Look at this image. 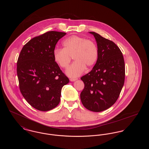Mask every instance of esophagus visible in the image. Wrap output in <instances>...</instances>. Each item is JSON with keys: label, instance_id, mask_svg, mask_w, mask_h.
Wrapping results in <instances>:
<instances>
[{"label": "esophagus", "instance_id": "obj_1", "mask_svg": "<svg viewBox=\"0 0 149 149\" xmlns=\"http://www.w3.org/2000/svg\"><path fill=\"white\" fill-rule=\"evenodd\" d=\"M77 80H78L77 78H71V79H70V80L71 81H75Z\"/></svg>", "mask_w": 149, "mask_h": 149}]
</instances>
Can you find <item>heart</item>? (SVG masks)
Masks as SVG:
<instances>
[{"instance_id": "obj_1", "label": "heart", "mask_w": 149, "mask_h": 149, "mask_svg": "<svg viewBox=\"0 0 149 149\" xmlns=\"http://www.w3.org/2000/svg\"><path fill=\"white\" fill-rule=\"evenodd\" d=\"M63 49H55L53 57L55 63L62 68H66L72 57L75 62L66 70V74L76 78L85 71L86 67L90 68L95 64L98 50L92 41L78 36L72 35L65 39L62 42Z\"/></svg>"}]
</instances>
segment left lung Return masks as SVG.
Listing matches in <instances>:
<instances>
[{
    "label": "left lung",
    "mask_w": 149,
    "mask_h": 149,
    "mask_svg": "<svg viewBox=\"0 0 149 149\" xmlns=\"http://www.w3.org/2000/svg\"><path fill=\"white\" fill-rule=\"evenodd\" d=\"M98 57L92 70L81 78L84 88L80 94L87 109L99 112L113 106L124 85L125 66L119 47L112 41L94 32Z\"/></svg>",
    "instance_id": "left-lung-1"
}]
</instances>
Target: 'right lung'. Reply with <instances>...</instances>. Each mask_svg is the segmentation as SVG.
Wrapping results in <instances>:
<instances>
[{
  "mask_svg": "<svg viewBox=\"0 0 149 149\" xmlns=\"http://www.w3.org/2000/svg\"><path fill=\"white\" fill-rule=\"evenodd\" d=\"M66 33L47 32L34 37L22 48L17 61V76L22 95L36 109L48 111L59 104L61 89L69 80L55 63L53 53Z\"/></svg>",
  "mask_w": 149,
  "mask_h": 149,
  "instance_id": "obj_1",
  "label": "right lung"
}]
</instances>
